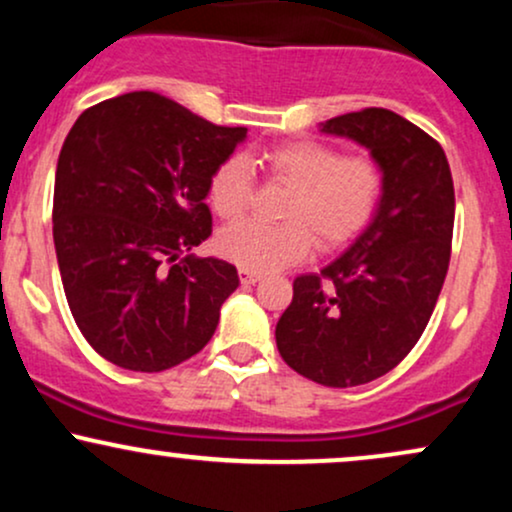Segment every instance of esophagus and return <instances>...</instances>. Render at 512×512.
Instances as JSON below:
<instances>
[{
	"mask_svg": "<svg viewBox=\"0 0 512 512\" xmlns=\"http://www.w3.org/2000/svg\"><path fill=\"white\" fill-rule=\"evenodd\" d=\"M260 279H262V274L248 272V269H240V281H243V284H257Z\"/></svg>",
	"mask_w": 512,
	"mask_h": 512,
	"instance_id": "34e87169",
	"label": "esophagus"
}]
</instances>
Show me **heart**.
<instances>
[{"instance_id":"1","label":"heart","mask_w":512,"mask_h":512,"mask_svg":"<svg viewBox=\"0 0 512 512\" xmlns=\"http://www.w3.org/2000/svg\"><path fill=\"white\" fill-rule=\"evenodd\" d=\"M264 168L291 192L284 199L281 223L245 219L223 228L219 250L248 272H274L301 260L313 248H337L366 228L383 195V173L366 156L342 158L317 142L281 144L262 154ZM252 197L248 158L231 156L209 178V202L223 219H236Z\"/></svg>"}]
</instances>
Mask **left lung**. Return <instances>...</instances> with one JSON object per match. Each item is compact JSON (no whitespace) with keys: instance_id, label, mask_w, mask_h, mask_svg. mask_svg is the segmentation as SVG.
<instances>
[{"instance_id":"1","label":"left lung","mask_w":512,"mask_h":512,"mask_svg":"<svg viewBox=\"0 0 512 512\" xmlns=\"http://www.w3.org/2000/svg\"><path fill=\"white\" fill-rule=\"evenodd\" d=\"M320 132L363 146L383 195L342 255L293 281L276 346L308 380L354 387L390 373L424 334L448 274L455 190L440 144L392 110L332 117Z\"/></svg>"}]
</instances>
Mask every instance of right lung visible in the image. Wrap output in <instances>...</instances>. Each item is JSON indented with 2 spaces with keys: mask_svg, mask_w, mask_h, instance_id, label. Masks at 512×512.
Here are the masks:
<instances>
[{
  "mask_svg": "<svg viewBox=\"0 0 512 512\" xmlns=\"http://www.w3.org/2000/svg\"><path fill=\"white\" fill-rule=\"evenodd\" d=\"M248 127H219L154 91L84 110L60 151L52 238L69 310L115 366L158 373L207 346L238 272L195 257L204 199Z\"/></svg>",
  "mask_w": 512,
  "mask_h": 512,
  "instance_id": "add662e5",
  "label": "right lung"
}]
</instances>
